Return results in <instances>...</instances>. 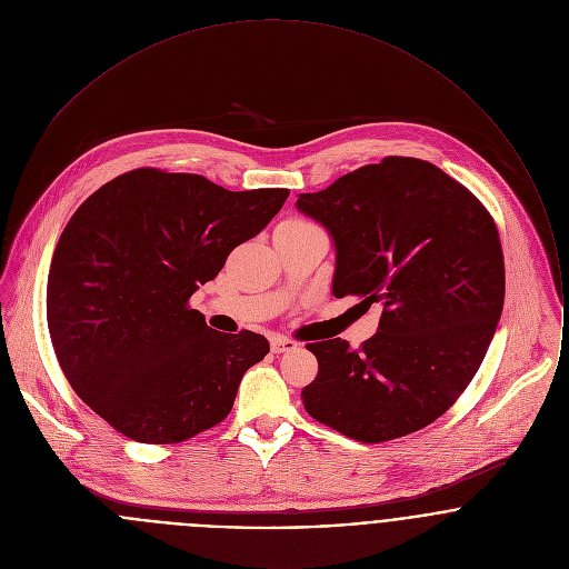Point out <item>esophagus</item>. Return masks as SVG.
Here are the masks:
<instances>
[{
    "mask_svg": "<svg viewBox=\"0 0 569 569\" xmlns=\"http://www.w3.org/2000/svg\"><path fill=\"white\" fill-rule=\"evenodd\" d=\"M296 348H298V343L293 339H289V337H282V335L271 337V352H276V355L289 352V350H296Z\"/></svg>",
    "mask_w": 569,
    "mask_h": 569,
    "instance_id": "1",
    "label": "esophagus"
}]
</instances>
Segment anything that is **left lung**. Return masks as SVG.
Wrapping results in <instances>:
<instances>
[{"label":"left lung","mask_w":569,"mask_h":569,"mask_svg":"<svg viewBox=\"0 0 569 569\" xmlns=\"http://www.w3.org/2000/svg\"><path fill=\"white\" fill-rule=\"evenodd\" d=\"M298 210L335 243L332 296L383 307L357 350L309 343L320 370L305 409L359 442H386L440 418L467 390L503 309V253L480 199L416 158L361 166Z\"/></svg>","instance_id":"left-lung-1"}]
</instances>
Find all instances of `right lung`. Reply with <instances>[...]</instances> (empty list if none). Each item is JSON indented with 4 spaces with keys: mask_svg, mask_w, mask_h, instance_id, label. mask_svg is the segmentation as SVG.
Instances as JSON below:
<instances>
[{
    "mask_svg": "<svg viewBox=\"0 0 569 569\" xmlns=\"http://www.w3.org/2000/svg\"><path fill=\"white\" fill-rule=\"evenodd\" d=\"M287 197L136 168L72 214L48 273V328L66 379L116 431L174 445L230 413L269 341L212 330L188 300Z\"/></svg>",
    "mask_w": 569,
    "mask_h": 569,
    "instance_id": "add662e5",
    "label": "right lung"
}]
</instances>
